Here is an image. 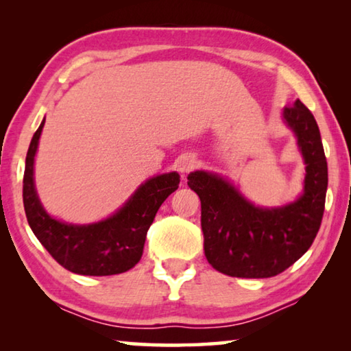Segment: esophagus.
Masks as SVG:
<instances>
[{
	"label": "esophagus",
	"instance_id": "1",
	"mask_svg": "<svg viewBox=\"0 0 351 351\" xmlns=\"http://www.w3.org/2000/svg\"><path fill=\"white\" fill-rule=\"evenodd\" d=\"M195 165H197V158H195L193 154H190V153L181 154V156L178 158V161H176V169L182 175H186V173H189V171H192L195 169Z\"/></svg>",
	"mask_w": 351,
	"mask_h": 351
}]
</instances>
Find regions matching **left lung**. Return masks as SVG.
<instances>
[{
	"instance_id": "left-lung-1",
	"label": "left lung",
	"mask_w": 351,
	"mask_h": 351,
	"mask_svg": "<svg viewBox=\"0 0 351 351\" xmlns=\"http://www.w3.org/2000/svg\"><path fill=\"white\" fill-rule=\"evenodd\" d=\"M282 119L305 162L304 190L297 199L261 207L221 175L197 170L187 176L189 187L201 199L206 258L226 276L280 274L310 249L322 223L328 167L317 122L300 100L285 106Z\"/></svg>"
}]
</instances>
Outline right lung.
Listing matches in <instances>:
<instances>
[{
    "mask_svg": "<svg viewBox=\"0 0 351 351\" xmlns=\"http://www.w3.org/2000/svg\"><path fill=\"white\" fill-rule=\"evenodd\" d=\"M45 119L35 132L26 156L23 203L27 223L57 263L80 276H114L132 269L144 252L147 230L154 215L180 184L176 171L142 182L121 209L90 224L64 223L41 204L34 181V162Z\"/></svg>",
    "mask_w": 351,
    "mask_h": 351,
    "instance_id": "add662e5",
    "label": "right lung"
}]
</instances>
